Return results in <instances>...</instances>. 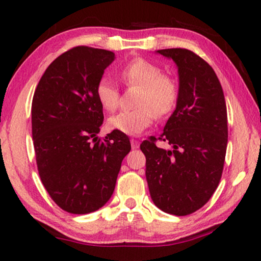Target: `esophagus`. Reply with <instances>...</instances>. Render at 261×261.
I'll list each match as a JSON object with an SVG mask.
<instances>
[{"label":"esophagus","instance_id":"esophagus-1","mask_svg":"<svg viewBox=\"0 0 261 261\" xmlns=\"http://www.w3.org/2000/svg\"><path fill=\"white\" fill-rule=\"evenodd\" d=\"M131 141V147H133V149H136V148H139V141H137L136 139H131L130 140Z\"/></svg>","mask_w":261,"mask_h":261}]
</instances>
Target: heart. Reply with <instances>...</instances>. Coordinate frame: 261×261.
Instances as JSON below:
<instances>
[{
    "label": "heart",
    "mask_w": 261,
    "mask_h": 261,
    "mask_svg": "<svg viewBox=\"0 0 261 261\" xmlns=\"http://www.w3.org/2000/svg\"><path fill=\"white\" fill-rule=\"evenodd\" d=\"M122 82L128 87H139L134 110H122L108 120L110 130L126 135H139L151 126L155 114H169L178 100V83L168 73L162 72L160 66L145 59H135L121 68ZM97 98L108 112H114L119 106L120 93L118 86L109 79H103L97 85Z\"/></svg>",
    "instance_id": "b5f03b06"
}]
</instances>
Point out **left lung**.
Masks as SVG:
<instances>
[{"label":"left lung","instance_id":"8db88e82","mask_svg":"<svg viewBox=\"0 0 261 261\" xmlns=\"http://www.w3.org/2000/svg\"><path fill=\"white\" fill-rule=\"evenodd\" d=\"M157 53L178 66V100L161 136L145 140L140 148L154 205L187 216L201 208L220 184L228 141L226 100L214 68L195 53L178 47ZM157 140L173 148L160 149Z\"/></svg>","mask_w":261,"mask_h":261}]
</instances>
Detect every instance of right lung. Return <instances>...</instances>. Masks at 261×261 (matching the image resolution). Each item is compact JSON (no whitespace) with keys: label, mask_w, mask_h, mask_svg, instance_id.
Instances as JSON below:
<instances>
[{"label":"right lung","mask_w":261,"mask_h":261,"mask_svg":"<svg viewBox=\"0 0 261 261\" xmlns=\"http://www.w3.org/2000/svg\"><path fill=\"white\" fill-rule=\"evenodd\" d=\"M114 53L76 46L46 68L32 101V135L41 182L66 212L99 210L115 189L121 162L131 149L125 134L97 136L103 107L97 85Z\"/></svg>","instance_id":"add662e5"}]
</instances>
